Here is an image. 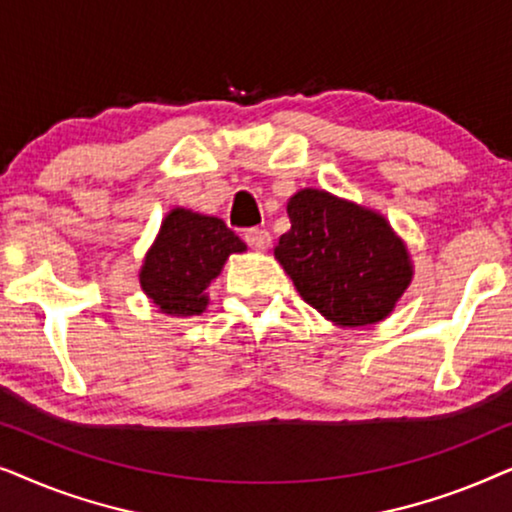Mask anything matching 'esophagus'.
Instances as JSON below:
<instances>
[{"mask_svg": "<svg viewBox=\"0 0 512 512\" xmlns=\"http://www.w3.org/2000/svg\"><path fill=\"white\" fill-rule=\"evenodd\" d=\"M244 240H247V244L254 251H265L270 247V233L268 230H263V228H251V230H247V233H244Z\"/></svg>", "mask_w": 512, "mask_h": 512, "instance_id": "obj_1", "label": "esophagus"}]
</instances>
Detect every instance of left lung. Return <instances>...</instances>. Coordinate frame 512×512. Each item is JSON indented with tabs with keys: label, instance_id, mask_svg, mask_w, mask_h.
<instances>
[{
	"label": "left lung",
	"instance_id": "left-lung-1",
	"mask_svg": "<svg viewBox=\"0 0 512 512\" xmlns=\"http://www.w3.org/2000/svg\"><path fill=\"white\" fill-rule=\"evenodd\" d=\"M291 230L275 258L307 305L340 328L384 321L415 277L408 244L375 209L300 188L286 202Z\"/></svg>",
	"mask_w": 512,
	"mask_h": 512
}]
</instances>
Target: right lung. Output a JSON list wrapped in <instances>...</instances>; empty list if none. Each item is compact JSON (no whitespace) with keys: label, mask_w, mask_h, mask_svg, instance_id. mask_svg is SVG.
<instances>
[{"label":"right lung","mask_w":512,"mask_h":512,"mask_svg":"<svg viewBox=\"0 0 512 512\" xmlns=\"http://www.w3.org/2000/svg\"><path fill=\"white\" fill-rule=\"evenodd\" d=\"M242 251L247 244L221 219L174 207L146 251L139 286L165 317H195L207 310V286L221 275L228 256Z\"/></svg>","instance_id":"right-lung-1"}]
</instances>
